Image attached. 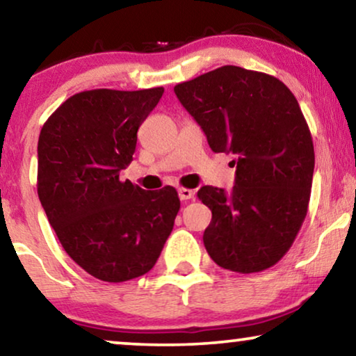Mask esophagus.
Returning a JSON list of instances; mask_svg holds the SVG:
<instances>
[{
  "mask_svg": "<svg viewBox=\"0 0 356 356\" xmlns=\"http://www.w3.org/2000/svg\"><path fill=\"white\" fill-rule=\"evenodd\" d=\"M178 196H179V199H181V201H188V199L194 197V193L188 188H179L178 189Z\"/></svg>",
  "mask_w": 356,
  "mask_h": 356,
  "instance_id": "1",
  "label": "esophagus"
}]
</instances>
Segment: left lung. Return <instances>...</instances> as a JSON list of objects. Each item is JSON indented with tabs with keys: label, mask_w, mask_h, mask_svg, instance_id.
I'll use <instances>...</instances> for the list:
<instances>
[{
	"label": "left lung",
	"mask_w": 356,
	"mask_h": 356,
	"mask_svg": "<svg viewBox=\"0 0 356 356\" xmlns=\"http://www.w3.org/2000/svg\"><path fill=\"white\" fill-rule=\"evenodd\" d=\"M213 152L235 154V186H202L212 211L204 246L223 269L252 274L277 264L308 212L314 147L289 87L266 72L222 66L175 86Z\"/></svg>",
	"instance_id": "1"
}]
</instances>
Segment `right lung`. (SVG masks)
Listing matches in <instances>:
<instances>
[{
	"mask_svg": "<svg viewBox=\"0 0 356 356\" xmlns=\"http://www.w3.org/2000/svg\"><path fill=\"white\" fill-rule=\"evenodd\" d=\"M162 94L163 87L79 92L40 131L38 199L65 251L99 280L147 274L173 230L177 189L145 191L120 179Z\"/></svg>",
	"mask_w": 356,
	"mask_h": 356,
	"instance_id": "obj_1",
	"label": "right lung"
}]
</instances>
